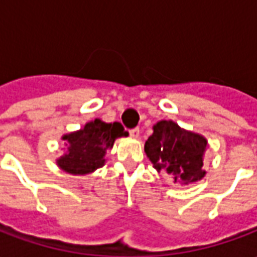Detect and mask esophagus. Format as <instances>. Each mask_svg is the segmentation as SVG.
<instances>
[{"mask_svg": "<svg viewBox=\"0 0 257 257\" xmlns=\"http://www.w3.org/2000/svg\"><path fill=\"white\" fill-rule=\"evenodd\" d=\"M129 135H131L132 138H135V139H138V138H139V135H140V131L138 128L131 129V131H129Z\"/></svg>", "mask_w": 257, "mask_h": 257, "instance_id": "34e87169", "label": "esophagus"}]
</instances>
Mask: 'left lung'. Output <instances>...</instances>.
I'll use <instances>...</instances> for the list:
<instances>
[{
	"label": "left lung",
	"mask_w": 257,
	"mask_h": 257,
	"mask_svg": "<svg viewBox=\"0 0 257 257\" xmlns=\"http://www.w3.org/2000/svg\"><path fill=\"white\" fill-rule=\"evenodd\" d=\"M205 136L179 126L172 119H161L153 126L145 151L158 172H167L176 183L189 184L204 178Z\"/></svg>",
	"instance_id": "8db88e82"
}]
</instances>
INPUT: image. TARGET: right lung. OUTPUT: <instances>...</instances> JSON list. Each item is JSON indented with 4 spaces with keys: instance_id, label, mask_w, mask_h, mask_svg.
<instances>
[{
    "instance_id": "1",
    "label": "right lung",
    "mask_w": 257,
    "mask_h": 257,
    "mask_svg": "<svg viewBox=\"0 0 257 257\" xmlns=\"http://www.w3.org/2000/svg\"><path fill=\"white\" fill-rule=\"evenodd\" d=\"M119 122H104L99 118L86 122L81 129L62 136L66 153L56 160L58 167L70 175H89L106 164V153L118 138H126Z\"/></svg>"
}]
</instances>
